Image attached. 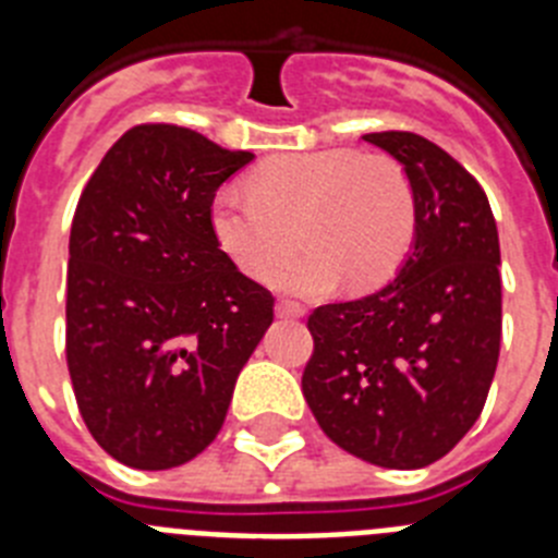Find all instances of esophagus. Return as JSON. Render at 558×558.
<instances>
[{"instance_id": "esophagus-1", "label": "esophagus", "mask_w": 558, "mask_h": 558, "mask_svg": "<svg viewBox=\"0 0 558 558\" xmlns=\"http://www.w3.org/2000/svg\"><path fill=\"white\" fill-rule=\"evenodd\" d=\"M276 315H279V318H302L304 307L293 302H279L276 304Z\"/></svg>"}]
</instances>
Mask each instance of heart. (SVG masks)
Returning a JSON list of instances; mask_svg holds the SVG:
<instances>
[{
  "mask_svg": "<svg viewBox=\"0 0 558 558\" xmlns=\"http://www.w3.org/2000/svg\"><path fill=\"white\" fill-rule=\"evenodd\" d=\"M248 192L215 195L211 236L236 270L263 282L292 250L295 228L308 254L274 276L290 293L322 295L343 279L357 293L379 288L416 234V198L402 167L357 150L274 156L251 172Z\"/></svg>",
  "mask_w": 558,
  "mask_h": 558,
  "instance_id": "1",
  "label": "heart"
}]
</instances>
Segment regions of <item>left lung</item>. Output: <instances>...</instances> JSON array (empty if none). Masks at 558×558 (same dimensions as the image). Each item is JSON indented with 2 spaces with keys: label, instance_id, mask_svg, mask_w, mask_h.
Returning <instances> with one entry per match:
<instances>
[{
  "label": "left lung",
  "instance_id": "left-lung-1",
  "mask_svg": "<svg viewBox=\"0 0 558 558\" xmlns=\"http://www.w3.org/2000/svg\"><path fill=\"white\" fill-rule=\"evenodd\" d=\"M402 165L416 234L393 282L313 310L302 391L340 450L386 470L445 458L486 405L500 357V240L489 198L450 153L408 131L366 133Z\"/></svg>",
  "mask_w": 558,
  "mask_h": 558
}]
</instances>
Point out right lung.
<instances>
[{
    "mask_svg": "<svg viewBox=\"0 0 558 558\" xmlns=\"http://www.w3.org/2000/svg\"><path fill=\"white\" fill-rule=\"evenodd\" d=\"M254 153L147 122L102 156L69 234L66 366L97 445L172 470L223 427L234 383L274 322V295L209 229L215 192Z\"/></svg>",
    "mask_w": 558,
    "mask_h": 558,
    "instance_id": "1",
    "label": "right lung"
}]
</instances>
